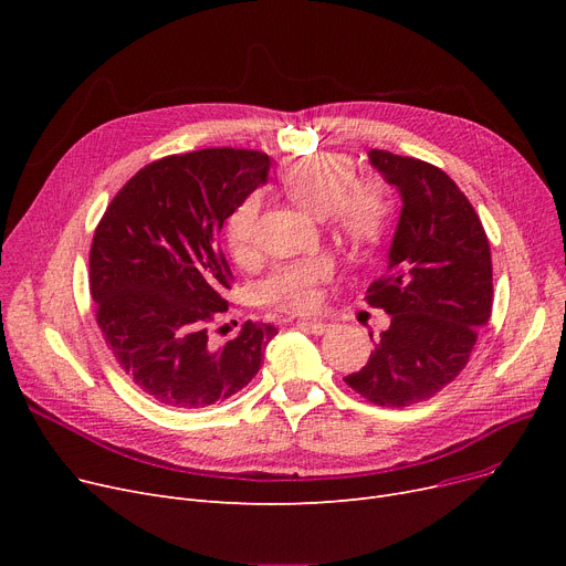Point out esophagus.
<instances>
[{"mask_svg":"<svg viewBox=\"0 0 566 566\" xmlns=\"http://www.w3.org/2000/svg\"><path fill=\"white\" fill-rule=\"evenodd\" d=\"M298 325H303V328H307V331H310V333H314V335H323V333H328V331H331V323L316 321V318H301V321H298Z\"/></svg>","mask_w":566,"mask_h":566,"instance_id":"obj_1","label":"esophagus"}]
</instances>
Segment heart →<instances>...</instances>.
Listing matches in <instances>:
<instances>
[{"label": "heart", "instance_id": "b5f03b06", "mask_svg": "<svg viewBox=\"0 0 566 566\" xmlns=\"http://www.w3.org/2000/svg\"><path fill=\"white\" fill-rule=\"evenodd\" d=\"M355 167L342 154H314L282 169L284 192L307 213L328 216L348 235L365 241L382 227L388 201L376 184L353 181ZM259 195H248L227 220V243L238 261L254 254ZM325 256L293 261L268 275L259 289L261 301L286 312H307L318 303V282L331 277Z\"/></svg>", "mask_w": 566, "mask_h": 566}]
</instances>
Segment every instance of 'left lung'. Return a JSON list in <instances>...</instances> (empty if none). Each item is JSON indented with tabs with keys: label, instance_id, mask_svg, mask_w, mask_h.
Masks as SVG:
<instances>
[{
	"label": "left lung",
	"instance_id": "8db88e82",
	"mask_svg": "<svg viewBox=\"0 0 566 566\" xmlns=\"http://www.w3.org/2000/svg\"><path fill=\"white\" fill-rule=\"evenodd\" d=\"M369 163L401 197L388 273L367 289V303L390 314V328L344 380L376 406L403 408L438 395L468 365L491 318V248L472 203L442 169L378 148Z\"/></svg>",
	"mask_w": 566,
	"mask_h": 566
}]
</instances>
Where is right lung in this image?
<instances>
[{
    "label": "right lung",
    "instance_id": "1",
    "mask_svg": "<svg viewBox=\"0 0 566 566\" xmlns=\"http://www.w3.org/2000/svg\"><path fill=\"white\" fill-rule=\"evenodd\" d=\"M271 158L201 148L139 169L94 233L88 282L105 344L142 392L171 408L233 397L256 376L277 328L248 321L216 346L231 271L218 248L233 208L268 181Z\"/></svg>",
    "mask_w": 566,
    "mask_h": 566
}]
</instances>
